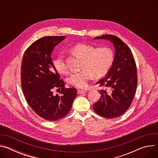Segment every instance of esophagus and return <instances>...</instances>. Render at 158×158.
Wrapping results in <instances>:
<instances>
[{
    "mask_svg": "<svg viewBox=\"0 0 158 158\" xmlns=\"http://www.w3.org/2000/svg\"><path fill=\"white\" fill-rule=\"evenodd\" d=\"M86 92H87L86 91H82V90H78V91H77V93L79 94H84Z\"/></svg>",
    "mask_w": 158,
    "mask_h": 158,
    "instance_id": "esophagus-1",
    "label": "esophagus"
}]
</instances>
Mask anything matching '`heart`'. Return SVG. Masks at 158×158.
Wrapping results in <instances>:
<instances>
[{"label": "heart", "instance_id": "1", "mask_svg": "<svg viewBox=\"0 0 158 158\" xmlns=\"http://www.w3.org/2000/svg\"><path fill=\"white\" fill-rule=\"evenodd\" d=\"M76 56L83 59L82 70L71 73L67 78V82L77 88L84 89L87 86L88 81L94 76L100 77L105 75L110 69L114 61V54L108 48H96L86 44H79L72 49ZM56 71L62 74L68 71L64 56L59 54L53 62Z\"/></svg>", "mask_w": 158, "mask_h": 158}]
</instances>
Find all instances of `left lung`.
Returning <instances> with one entry per match:
<instances>
[{
    "mask_svg": "<svg viewBox=\"0 0 158 158\" xmlns=\"http://www.w3.org/2000/svg\"><path fill=\"white\" fill-rule=\"evenodd\" d=\"M94 39L109 40L114 47V61L103 79L97 84L109 89L100 92V99L94 104L96 113L106 118L121 116L128 109L134 98L138 84L137 69L133 55L127 45L113 35H104Z\"/></svg>",
    "mask_w": 158,
    "mask_h": 158,
    "instance_id": "obj_1",
    "label": "left lung"
}]
</instances>
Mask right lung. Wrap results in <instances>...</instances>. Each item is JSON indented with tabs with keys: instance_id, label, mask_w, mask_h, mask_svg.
<instances>
[{
	"instance_id": "1",
	"label": "right lung",
	"mask_w": 158,
	"mask_h": 158,
	"mask_svg": "<svg viewBox=\"0 0 158 158\" xmlns=\"http://www.w3.org/2000/svg\"><path fill=\"white\" fill-rule=\"evenodd\" d=\"M65 36H46L34 42L26 51L21 65V85L26 99L35 113L49 121L68 114L77 95L74 87L65 88L51 57L54 48ZM56 87L60 95L53 94Z\"/></svg>"
}]
</instances>
